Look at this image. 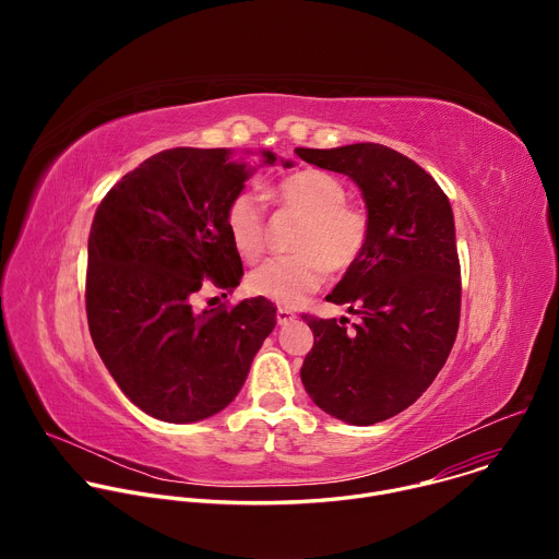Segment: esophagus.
Segmentation results:
<instances>
[{"label":"esophagus","mask_w":559,"mask_h":559,"mask_svg":"<svg viewBox=\"0 0 559 559\" xmlns=\"http://www.w3.org/2000/svg\"><path fill=\"white\" fill-rule=\"evenodd\" d=\"M294 318H296V313L292 309H287V307H278L276 309V323L278 325H289Z\"/></svg>","instance_id":"34e87169"}]
</instances>
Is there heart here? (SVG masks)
<instances>
[{
  "mask_svg": "<svg viewBox=\"0 0 559 559\" xmlns=\"http://www.w3.org/2000/svg\"><path fill=\"white\" fill-rule=\"evenodd\" d=\"M276 199L302 214L292 241L296 254L265 261L248 276L254 296L294 307L325 281L328 267L343 272L362 254L369 238L367 212L347 201L341 179L323 170H300L274 188ZM225 227L236 252L257 261L265 250V210L254 192H238L225 210Z\"/></svg>",
  "mask_w": 559,
  "mask_h": 559,
  "instance_id": "obj_1",
  "label": "heart"
}]
</instances>
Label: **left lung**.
I'll return each mask as SVG.
<instances>
[{
  "label": "left lung",
  "instance_id": "8db88e82",
  "mask_svg": "<svg viewBox=\"0 0 559 559\" xmlns=\"http://www.w3.org/2000/svg\"><path fill=\"white\" fill-rule=\"evenodd\" d=\"M362 192L369 238L328 296L360 321L305 316L313 347L300 367L325 414L367 427L405 412L444 367L460 325V261L447 194L409 156L380 143L296 147Z\"/></svg>",
  "mask_w": 559,
  "mask_h": 559
}]
</instances>
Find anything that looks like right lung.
Segmentation results:
<instances>
[{"instance_id": "right-lung-1", "label": "right lung", "mask_w": 559, "mask_h": 559, "mask_svg": "<svg viewBox=\"0 0 559 559\" xmlns=\"http://www.w3.org/2000/svg\"><path fill=\"white\" fill-rule=\"evenodd\" d=\"M229 156L225 147L152 154L104 197L91 227L93 343L128 401L164 423L225 409L276 325V307L261 296L197 309L205 285L231 292L243 276L225 210L254 168ZM261 156L276 164L274 152Z\"/></svg>"}]
</instances>
